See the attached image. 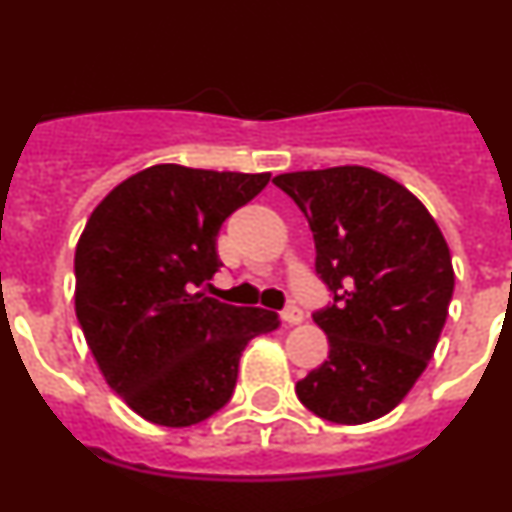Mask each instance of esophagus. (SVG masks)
Masks as SVG:
<instances>
[{
    "instance_id": "1",
    "label": "esophagus",
    "mask_w": 512,
    "mask_h": 512,
    "mask_svg": "<svg viewBox=\"0 0 512 512\" xmlns=\"http://www.w3.org/2000/svg\"><path fill=\"white\" fill-rule=\"evenodd\" d=\"M281 318L283 323H288V326H298V323L303 321V311L298 306H286L281 311Z\"/></svg>"
}]
</instances>
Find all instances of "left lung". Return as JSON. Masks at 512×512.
I'll return each mask as SVG.
<instances>
[{
    "mask_svg": "<svg viewBox=\"0 0 512 512\" xmlns=\"http://www.w3.org/2000/svg\"><path fill=\"white\" fill-rule=\"evenodd\" d=\"M273 184L308 219L316 273L331 291L313 313L331 351L296 383L298 401L323 421H376L438 346L455 286L448 244L406 186L366 166L293 171Z\"/></svg>",
    "mask_w": 512,
    "mask_h": 512,
    "instance_id": "left-lung-1",
    "label": "left lung"
}]
</instances>
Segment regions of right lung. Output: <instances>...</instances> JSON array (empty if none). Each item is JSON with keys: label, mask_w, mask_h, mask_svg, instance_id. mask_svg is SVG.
Here are the masks:
<instances>
[{"label": "right lung", "mask_w": 512, "mask_h": 512, "mask_svg": "<svg viewBox=\"0 0 512 512\" xmlns=\"http://www.w3.org/2000/svg\"><path fill=\"white\" fill-rule=\"evenodd\" d=\"M271 174L159 164L94 209L74 256L77 318L111 391L146 421L186 428L234 396L241 351L278 313L206 296L221 224Z\"/></svg>", "instance_id": "right-lung-1"}]
</instances>
